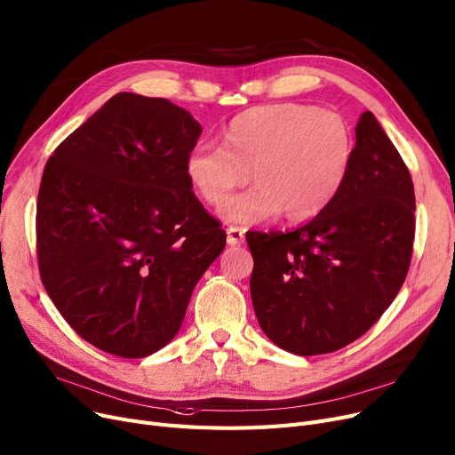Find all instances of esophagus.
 Listing matches in <instances>:
<instances>
[{
  "label": "esophagus",
  "mask_w": 455,
  "mask_h": 455,
  "mask_svg": "<svg viewBox=\"0 0 455 455\" xmlns=\"http://www.w3.org/2000/svg\"><path fill=\"white\" fill-rule=\"evenodd\" d=\"M226 233H228V244L229 246H236V244H241L244 241V229L243 228L231 226V228H228Z\"/></svg>",
  "instance_id": "34e87169"
}]
</instances>
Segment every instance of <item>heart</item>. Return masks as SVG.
<instances>
[{"mask_svg":"<svg viewBox=\"0 0 455 455\" xmlns=\"http://www.w3.org/2000/svg\"><path fill=\"white\" fill-rule=\"evenodd\" d=\"M354 151V132L339 113L274 103L235 116L224 129L222 148H192L185 174L198 196L214 207L252 174L256 187L220 207L226 222L255 224L281 211L287 220L301 222L335 200Z\"/></svg>","mask_w":455,"mask_h":455,"instance_id":"b5f03b06","label":"heart"}]
</instances>
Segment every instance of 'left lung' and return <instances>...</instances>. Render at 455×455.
Returning <instances> with one entry per match:
<instances>
[{"label":"left lung","instance_id":"8db88e82","mask_svg":"<svg viewBox=\"0 0 455 455\" xmlns=\"http://www.w3.org/2000/svg\"><path fill=\"white\" fill-rule=\"evenodd\" d=\"M413 239L411 174L376 116L364 111L352 168L335 200L291 233H246L259 326L296 355L344 348L393 304Z\"/></svg>","mask_w":455,"mask_h":455}]
</instances>
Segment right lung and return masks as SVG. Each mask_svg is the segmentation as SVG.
<instances>
[{"instance_id": "add662e5", "label": "right lung", "mask_w": 455, "mask_h": 455, "mask_svg": "<svg viewBox=\"0 0 455 455\" xmlns=\"http://www.w3.org/2000/svg\"><path fill=\"white\" fill-rule=\"evenodd\" d=\"M202 125L164 98L118 92L48 159L36 204L44 289L72 330L125 359L161 350L226 231L185 174Z\"/></svg>"}]
</instances>
